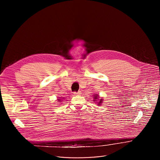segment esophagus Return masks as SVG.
<instances>
[{
    "mask_svg": "<svg viewBox=\"0 0 160 160\" xmlns=\"http://www.w3.org/2000/svg\"><path fill=\"white\" fill-rule=\"evenodd\" d=\"M74 95H81V92L80 91L78 92H74Z\"/></svg>",
    "mask_w": 160,
    "mask_h": 160,
    "instance_id": "1",
    "label": "esophagus"
}]
</instances>
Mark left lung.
Listing matches in <instances>:
<instances>
[{
  "label": "left lung",
  "mask_w": 160,
  "mask_h": 160,
  "mask_svg": "<svg viewBox=\"0 0 160 160\" xmlns=\"http://www.w3.org/2000/svg\"><path fill=\"white\" fill-rule=\"evenodd\" d=\"M98 95H95V97H94V98H95V99H97V98H98ZM102 101H103V100H102V98H101V100H100V102H98V105H100V104H101V103H102Z\"/></svg>",
  "instance_id": "1"
}]
</instances>
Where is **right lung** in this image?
I'll return each instance as SVG.
<instances>
[{"instance_id":"obj_1","label":"right lung","mask_w":160,"mask_h":160,"mask_svg":"<svg viewBox=\"0 0 160 160\" xmlns=\"http://www.w3.org/2000/svg\"><path fill=\"white\" fill-rule=\"evenodd\" d=\"M58 101L60 102V99H58Z\"/></svg>"}]
</instances>
